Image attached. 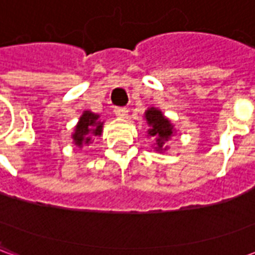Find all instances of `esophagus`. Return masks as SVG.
Wrapping results in <instances>:
<instances>
[{
    "label": "esophagus",
    "mask_w": 255,
    "mask_h": 255,
    "mask_svg": "<svg viewBox=\"0 0 255 255\" xmlns=\"http://www.w3.org/2000/svg\"><path fill=\"white\" fill-rule=\"evenodd\" d=\"M115 113H116L117 117L124 119V117L128 116V109L127 108H116V109H115Z\"/></svg>",
    "instance_id": "1"
}]
</instances>
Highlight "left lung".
<instances>
[{"instance_id":"left-lung-1","label":"left lung","mask_w":255,"mask_h":255,"mask_svg":"<svg viewBox=\"0 0 255 255\" xmlns=\"http://www.w3.org/2000/svg\"><path fill=\"white\" fill-rule=\"evenodd\" d=\"M144 119L150 127L147 133L155 139V150L157 151L166 150L165 142H168L169 138L175 133L171 122L157 108H150L144 112Z\"/></svg>"}]
</instances>
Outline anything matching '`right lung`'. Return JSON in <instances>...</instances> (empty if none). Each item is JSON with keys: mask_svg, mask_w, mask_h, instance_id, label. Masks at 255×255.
Returning a JSON list of instances; mask_svg holds the SVG:
<instances>
[{"mask_svg": "<svg viewBox=\"0 0 255 255\" xmlns=\"http://www.w3.org/2000/svg\"><path fill=\"white\" fill-rule=\"evenodd\" d=\"M102 126L104 123L100 122V115L84 111L75 127V132L72 133L75 144L82 147L83 144L91 143L93 136H100L102 133Z\"/></svg>", "mask_w": 255, "mask_h": 255, "instance_id": "add662e5", "label": "right lung"}]
</instances>
